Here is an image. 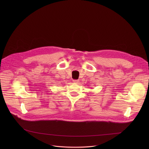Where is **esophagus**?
<instances>
[{"mask_svg":"<svg viewBox=\"0 0 149 149\" xmlns=\"http://www.w3.org/2000/svg\"><path fill=\"white\" fill-rule=\"evenodd\" d=\"M73 82H74V83H76V84H78L79 82V81L78 80V79H74V80H73Z\"/></svg>","mask_w":149,"mask_h":149,"instance_id":"34e87169","label":"esophagus"}]
</instances>
